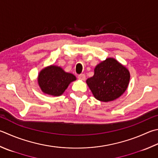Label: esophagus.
Segmentation results:
<instances>
[{
	"label": "esophagus",
	"mask_w": 158,
	"mask_h": 158,
	"mask_svg": "<svg viewBox=\"0 0 158 158\" xmlns=\"http://www.w3.org/2000/svg\"><path fill=\"white\" fill-rule=\"evenodd\" d=\"M78 78L80 80H85L86 78V76L84 73H82V74H80L78 75Z\"/></svg>",
	"instance_id": "1"
}]
</instances>
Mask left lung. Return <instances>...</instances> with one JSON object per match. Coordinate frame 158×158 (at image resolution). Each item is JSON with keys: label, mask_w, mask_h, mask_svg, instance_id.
<instances>
[{"label": "left lung", "mask_w": 158, "mask_h": 158, "mask_svg": "<svg viewBox=\"0 0 158 158\" xmlns=\"http://www.w3.org/2000/svg\"><path fill=\"white\" fill-rule=\"evenodd\" d=\"M130 73L127 68L113 58H106L94 69V75L87 84L95 98L109 102L120 97L129 85Z\"/></svg>", "instance_id": "obj_1"}]
</instances>
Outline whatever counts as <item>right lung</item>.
Here are the masks:
<instances>
[{
  "label": "right lung",
  "instance_id": "add662e5",
  "mask_svg": "<svg viewBox=\"0 0 158 158\" xmlns=\"http://www.w3.org/2000/svg\"><path fill=\"white\" fill-rule=\"evenodd\" d=\"M76 80V76L72 73L65 72L60 67L51 65L41 70L38 77V83L43 93L59 96Z\"/></svg>",
  "mask_w": 158,
  "mask_h": 158
}]
</instances>
